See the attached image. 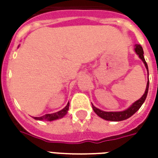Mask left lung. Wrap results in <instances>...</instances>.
<instances>
[{"instance_id":"obj_1","label":"left lung","mask_w":158,"mask_h":158,"mask_svg":"<svg viewBox=\"0 0 158 158\" xmlns=\"http://www.w3.org/2000/svg\"><path fill=\"white\" fill-rule=\"evenodd\" d=\"M135 51L137 53V55L139 56V58L141 59L144 62V64L146 66V69L148 71V67H147V63H146V60L144 58V52H143L142 46L140 45H135ZM148 88H149V79H148V82H147V85H146V91L145 94L143 95L141 98H139L138 101H136L135 102L133 103V105L130 107H129L128 109L125 111H123V112H104L102 110L96 108V106H93L92 108L94 110V112L101 117L102 118L105 119V120H108V121H122V120H125V119L129 118V117H131L133 114L135 113L139 109V107L142 106V104L145 102V100L147 96V93H148Z\"/></svg>"}]
</instances>
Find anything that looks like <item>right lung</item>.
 Listing matches in <instances>:
<instances>
[{
    "label": "right lung",
    "instance_id": "right-lung-1",
    "mask_svg": "<svg viewBox=\"0 0 158 158\" xmlns=\"http://www.w3.org/2000/svg\"><path fill=\"white\" fill-rule=\"evenodd\" d=\"M69 103H68V105L63 108L61 111H59L57 113H52V114H45L44 116L42 117H38L36 118L35 117L34 118L37 119V120H48V121H52V120H56V119H58L62 118L63 116H65L68 111H69Z\"/></svg>",
    "mask_w": 158,
    "mask_h": 158
}]
</instances>
